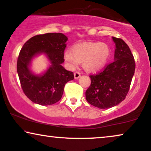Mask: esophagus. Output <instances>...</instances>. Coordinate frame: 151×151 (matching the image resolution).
<instances>
[{
  "mask_svg": "<svg viewBox=\"0 0 151 151\" xmlns=\"http://www.w3.org/2000/svg\"><path fill=\"white\" fill-rule=\"evenodd\" d=\"M74 78H75L76 79H79V78L81 77V73H80L79 72H75L74 73Z\"/></svg>",
  "mask_w": 151,
  "mask_h": 151,
  "instance_id": "obj_1",
  "label": "esophagus"
}]
</instances>
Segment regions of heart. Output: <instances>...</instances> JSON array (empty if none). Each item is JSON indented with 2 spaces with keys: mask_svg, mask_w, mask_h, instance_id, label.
<instances>
[{
  "mask_svg": "<svg viewBox=\"0 0 151 151\" xmlns=\"http://www.w3.org/2000/svg\"><path fill=\"white\" fill-rule=\"evenodd\" d=\"M110 54L107 44L104 43L85 42L77 44L72 47V52L67 50L64 59L71 69L77 68L83 62V68L88 72H96L106 65Z\"/></svg>",
  "mask_w": 151,
  "mask_h": 151,
  "instance_id": "heart-1",
  "label": "heart"
}]
</instances>
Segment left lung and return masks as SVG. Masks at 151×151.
Here are the masks:
<instances>
[{"instance_id": "obj_1", "label": "left lung", "mask_w": 151, "mask_h": 151, "mask_svg": "<svg viewBox=\"0 0 151 151\" xmlns=\"http://www.w3.org/2000/svg\"><path fill=\"white\" fill-rule=\"evenodd\" d=\"M115 43L114 61L95 74L90 75L91 84L86 98L101 109L116 106L125 99L135 70V62L129 47L122 39L112 37Z\"/></svg>"}]
</instances>
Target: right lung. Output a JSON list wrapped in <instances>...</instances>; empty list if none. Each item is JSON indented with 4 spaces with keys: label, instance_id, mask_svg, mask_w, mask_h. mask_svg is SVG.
Instances as JSON below:
<instances>
[{
    "label": "right lung",
    "instance_id": "obj_1",
    "mask_svg": "<svg viewBox=\"0 0 151 151\" xmlns=\"http://www.w3.org/2000/svg\"><path fill=\"white\" fill-rule=\"evenodd\" d=\"M68 38L62 33L36 35L24 44L17 60V72L23 92L27 98L42 106L52 105L61 99L64 86L74 79L72 72L61 65ZM43 52L51 65L43 76L32 74L29 65L32 58Z\"/></svg>",
    "mask_w": 151,
    "mask_h": 151
}]
</instances>
